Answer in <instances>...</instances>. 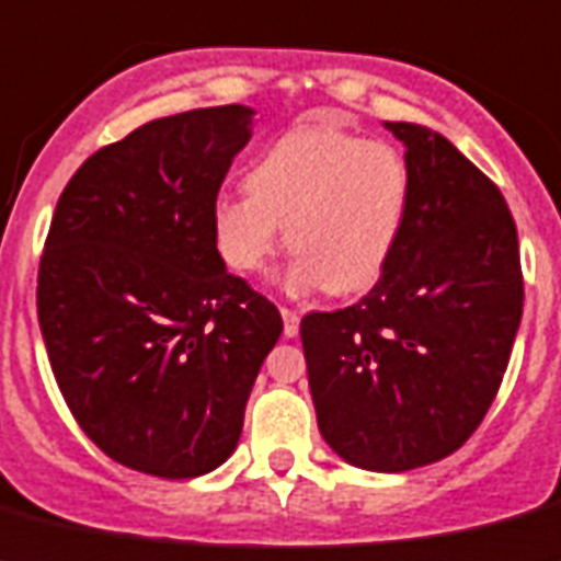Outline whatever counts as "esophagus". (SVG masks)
<instances>
[{"label":"esophagus","instance_id":"34e87169","mask_svg":"<svg viewBox=\"0 0 561 561\" xmlns=\"http://www.w3.org/2000/svg\"><path fill=\"white\" fill-rule=\"evenodd\" d=\"M280 318H284V334L286 337H295L300 332V314L295 309H280Z\"/></svg>","mask_w":561,"mask_h":561}]
</instances>
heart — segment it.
<instances>
[{
	"mask_svg": "<svg viewBox=\"0 0 561 561\" xmlns=\"http://www.w3.org/2000/svg\"><path fill=\"white\" fill-rule=\"evenodd\" d=\"M411 207L403 152L329 124H300L263 150L247 195L213 204L215 247L229 270L252 275L286 243L291 291H366L389 270Z\"/></svg>",
	"mask_w": 561,
	"mask_h": 561,
	"instance_id": "heart-1",
	"label": "heart"
}]
</instances>
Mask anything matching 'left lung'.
Listing matches in <instances>:
<instances>
[{"mask_svg": "<svg viewBox=\"0 0 561 561\" xmlns=\"http://www.w3.org/2000/svg\"><path fill=\"white\" fill-rule=\"evenodd\" d=\"M405 144L411 207L366 298L300 320L320 434L366 471L448 457L494 403L522 320L516 224L500 186L448 138L386 122Z\"/></svg>", "mask_w": 561, "mask_h": 561, "instance_id": "8db88e82", "label": "left lung"}]
</instances>
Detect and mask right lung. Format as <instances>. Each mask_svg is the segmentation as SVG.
Masks as SVG:
<instances>
[{"label": "right lung", "mask_w": 561, "mask_h": 561, "mask_svg": "<svg viewBox=\"0 0 561 561\" xmlns=\"http://www.w3.org/2000/svg\"><path fill=\"white\" fill-rule=\"evenodd\" d=\"M252 138V110L156 118L67 181L36 309L76 423L133 471L190 480L234 451L275 304L224 266L213 204Z\"/></svg>", "instance_id": "obj_1"}]
</instances>
